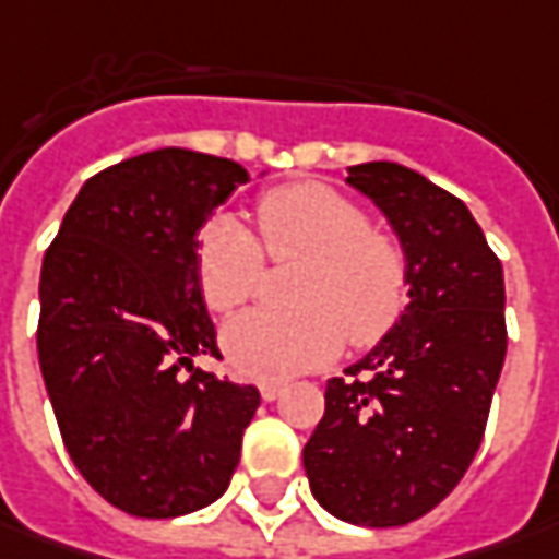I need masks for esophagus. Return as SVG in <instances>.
Masks as SVG:
<instances>
[{"label":"esophagus","mask_w":559,"mask_h":559,"mask_svg":"<svg viewBox=\"0 0 559 559\" xmlns=\"http://www.w3.org/2000/svg\"><path fill=\"white\" fill-rule=\"evenodd\" d=\"M281 393H284V383L281 380H262L260 383V395L265 402H275Z\"/></svg>","instance_id":"1"}]
</instances>
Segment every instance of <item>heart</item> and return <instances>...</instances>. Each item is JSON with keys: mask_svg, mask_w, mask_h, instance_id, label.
<instances>
[{"mask_svg": "<svg viewBox=\"0 0 559 559\" xmlns=\"http://www.w3.org/2000/svg\"><path fill=\"white\" fill-rule=\"evenodd\" d=\"M262 243L235 216H216L198 247V281L210 309L231 316L260 297L265 257L302 262L287 312L228 321L222 346L250 377H290L337 356L343 337L371 346L408 299V253L343 191L321 182L278 185L257 201ZM266 250L262 251L261 247Z\"/></svg>", "mask_w": 559, "mask_h": 559, "instance_id": "b5f03b06", "label": "heart"}]
</instances>
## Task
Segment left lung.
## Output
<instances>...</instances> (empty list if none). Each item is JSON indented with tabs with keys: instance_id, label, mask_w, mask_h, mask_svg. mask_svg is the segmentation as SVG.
Wrapping results in <instances>:
<instances>
[{
	"instance_id": "left-lung-1",
	"label": "left lung",
	"mask_w": 559,
	"mask_h": 559,
	"mask_svg": "<svg viewBox=\"0 0 559 559\" xmlns=\"http://www.w3.org/2000/svg\"><path fill=\"white\" fill-rule=\"evenodd\" d=\"M349 185L393 222L412 302L328 380L302 467L321 508L386 530L449 498L483 442L508 353L504 272L464 201L420 173L377 160L349 166Z\"/></svg>"
}]
</instances>
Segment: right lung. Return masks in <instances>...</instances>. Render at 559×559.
Here are the masks:
<instances>
[{
    "instance_id": "obj_1",
    "label": "right lung",
    "mask_w": 559,
    "mask_h": 559,
    "mask_svg": "<svg viewBox=\"0 0 559 559\" xmlns=\"http://www.w3.org/2000/svg\"><path fill=\"white\" fill-rule=\"evenodd\" d=\"M247 179L185 147L129 157L80 188L46 250L36 349L58 430L88 486L132 516L213 504L260 408L257 386L191 365L219 356L198 231Z\"/></svg>"
}]
</instances>
